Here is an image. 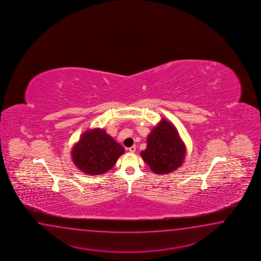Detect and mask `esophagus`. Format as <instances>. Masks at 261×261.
I'll use <instances>...</instances> for the list:
<instances>
[{
  "label": "esophagus",
  "instance_id": "obj_1",
  "mask_svg": "<svg viewBox=\"0 0 261 261\" xmlns=\"http://www.w3.org/2000/svg\"><path fill=\"white\" fill-rule=\"evenodd\" d=\"M128 151H129L130 153H134V152L136 151V146H135V145H133V146H130V147L128 148Z\"/></svg>",
  "mask_w": 261,
  "mask_h": 261
}]
</instances>
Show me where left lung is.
<instances>
[{"label": "left lung", "mask_w": 261, "mask_h": 261, "mask_svg": "<svg viewBox=\"0 0 261 261\" xmlns=\"http://www.w3.org/2000/svg\"><path fill=\"white\" fill-rule=\"evenodd\" d=\"M186 147L176 127L162 118L147 137V146L141 155L153 173H170L184 163Z\"/></svg>", "instance_id": "8db88e82"}]
</instances>
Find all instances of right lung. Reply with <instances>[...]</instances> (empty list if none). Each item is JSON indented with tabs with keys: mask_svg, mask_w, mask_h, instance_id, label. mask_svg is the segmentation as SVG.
I'll return each instance as SVG.
<instances>
[{
	"mask_svg": "<svg viewBox=\"0 0 261 261\" xmlns=\"http://www.w3.org/2000/svg\"><path fill=\"white\" fill-rule=\"evenodd\" d=\"M125 150L102 128L86 130L72 148L77 169L89 175L103 174L112 169Z\"/></svg>",
	"mask_w": 261,
	"mask_h": 261,
	"instance_id": "add662e5",
	"label": "right lung"
}]
</instances>
